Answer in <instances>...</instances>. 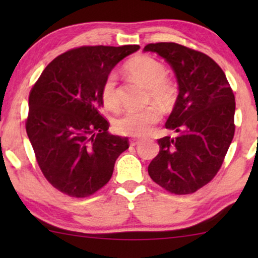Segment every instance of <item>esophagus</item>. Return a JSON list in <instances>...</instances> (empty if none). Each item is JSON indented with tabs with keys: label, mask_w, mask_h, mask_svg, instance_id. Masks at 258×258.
<instances>
[{
	"label": "esophagus",
	"mask_w": 258,
	"mask_h": 258,
	"mask_svg": "<svg viewBox=\"0 0 258 258\" xmlns=\"http://www.w3.org/2000/svg\"><path fill=\"white\" fill-rule=\"evenodd\" d=\"M141 143V139H132L130 140V146L135 147V146H139Z\"/></svg>",
	"instance_id": "esophagus-1"
}]
</instances>
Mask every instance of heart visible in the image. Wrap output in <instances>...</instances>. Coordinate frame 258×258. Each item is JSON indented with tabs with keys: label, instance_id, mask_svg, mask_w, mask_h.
Segmentation results:
<instances>
[{
	"label": "heart",
	"instance_id": "obj_1",
	"mask_svg": "<svg viewBox=\"0 0 258 258\" xmlns=\"http://www.w3.org/2000/svg\"><path fill=\"white\" fill-rule=\"evenodd\" d=\"M125 72L137 83L142 84L148 90V98L160 105H168L174 98L175 89L170 81L165 79L167 69L163 63L148 55H139L125 64ZM116 75L110 74L104 80L101 89V97L104 107L115 110L119 105V98L116 88ZM160 111L149 107L143 110L125 111L114 121V128L117 133L128 136H144L153 130V126L160 121Z\"/></svg>",
	"mask_w": 258,
	"mask_h": 258
}]
</instances>
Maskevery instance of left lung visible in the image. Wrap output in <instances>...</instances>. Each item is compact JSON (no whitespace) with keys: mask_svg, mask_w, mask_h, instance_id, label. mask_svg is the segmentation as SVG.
<instances>
[{"mask_svg":"<svg viewBox=\"0 0 258 258\" xmlns=\"http://www.w3.org/2000/svg\"><path fill=\"white\" fill-rule=\"evenodd\" d=\"M143 51L163 57L178 84L165 123L177 135L157 140L160 153L148 172L169 192L192 194L215 177L234 139V93L221 67L203 52L172 42L147 44Z\"/></svg>","mask_w":258,"mask_h":258,"instance_id":"obj_1","label":"left lung"}]
</instances>
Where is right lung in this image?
<instances>
[{"label":"right lung","instance_id":"1","mask_svg":"<svg viewBox=\"0 0 258 258\" xmlns=\"http://www.w3.org/2000/svg\"><path fill=\"white\" fill-rule=\"evenodd\" d=\"M140 45H88L59 55L31 88L28 137L44 177L70 197L107 184L128 137L109 134L101 89L114 67Z\"/></svg>","mask_w":258,"mask_h":258}]
</instances>
